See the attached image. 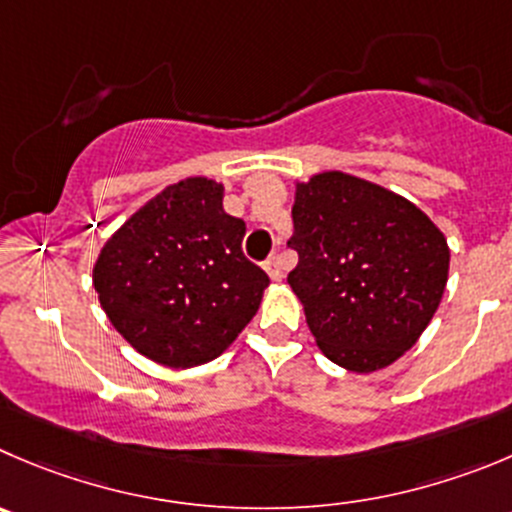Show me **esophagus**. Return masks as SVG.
Listing matches in <instances>:
<instances>
[{
	"label": "esophagus",
	"mask_w": 512,
	"mask_h": 512,
	"mask_svg": "<svg viewBox=\"0 0 512 512\" xmlns=\"http://www.w3.org/2000/svg\"><path fill=\"white\" fill-rule=\"evenodd\" d=\"M264 269H266V274H269V279L276 281V284H279V281L284 279V271H281V259H279V256H271V259L264 264Z\"/></svg>",
	"instance_id": "1"
}]
</instances>
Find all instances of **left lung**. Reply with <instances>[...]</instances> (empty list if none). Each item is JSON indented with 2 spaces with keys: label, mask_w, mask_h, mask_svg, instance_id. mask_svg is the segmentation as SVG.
<instances>
[{
  "label": "left lung",
  "mask_w": 512,
  "mask_h": 512,
  "mask_svg": "<svg viewBox=\"0 0 512 512\" xmlns=\"http://www.w3.org/2000/svg\"><path fill=\"white\" fill-rule=\"evenodd\" d=\"M299 264L291 291L326 359L354 374L397 362L440 306L447 238L425 211L372 180L324 170L294 183Z\"/></svg>",
  "instance_id": "obj_1"
}]
</instances>
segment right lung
<instances>
[{"instance_id": "obj_1", "label": "right lung", "mask_w": 512, "mask_h": 512, "mask_svg": "<svg viewBox=\"0 0 512 512\" xmlns=\"http://www.w3.org/2000/svg\"><path fill=\"white\" fill-rule=\"evenodd\" d=\"M246 223L223 183L165 186L102 243L92 286L110 324L150 362L191 369L221 357L256 316L269 276L241 251Z\"/></svg>"}]
</instances>
